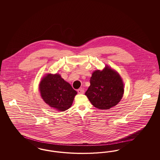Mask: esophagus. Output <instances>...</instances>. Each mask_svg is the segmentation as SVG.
<instances>
[{
    "label": "esophagus",
    "instance_id": "obj_1",
    "mask_svg": "<svg viewBox=\"0 0 160 160\" xmlns=\"http://www.w3.org/2000/svg\"><path fill=\"white\" fill-rule=\"evenodd\" d=\"M77 92H78V93H80V94H83V93H84V91L82 88H80V89H78L77 90Z\"/></svg>",
    "mask_w": 160,
    "mask_h": 160
}]
</instances>
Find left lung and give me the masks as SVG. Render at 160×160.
Instances as JSON below:
<instances>
[{
    "instance_id": "left-lung-1",
    "label": "left lung",
    "mask_w": 160,
    "mask_h": 160,
    "mask_svg": "<svg viewBox=\"0 0 160 160\" xmlns=\"http://www.w3.org/2000/svg\"><path fill=\"white\" fill-rule=\"evenodd\" d=\"M90 83L85 95L97 108L108 110L122 99L124 92L122 78L107 66L102 71L96 70L92 73Z\"/></svg>"
}]
</instances>
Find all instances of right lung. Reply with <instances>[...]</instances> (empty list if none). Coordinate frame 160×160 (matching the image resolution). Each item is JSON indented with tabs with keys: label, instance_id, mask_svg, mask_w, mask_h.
Returning <instances> with one entry per match:
<instances>
[{
	"label": "right lung",
	"instance_id": "1",
	"mask_svg": "<svg viewBox=\"0 0 160 160\" xmlns=\"http://www.w3.org/2000/svg\"><path fill=\"white\" fill-rule=\"evenodd\" d=\"M39 91L47 104L58 111L63 112L72 106L77 92L59 74H48L41 80Z\"/></svg>",
	"mask_w": 160,
	"mask_h": 160
}]
</instances>
